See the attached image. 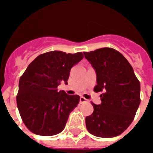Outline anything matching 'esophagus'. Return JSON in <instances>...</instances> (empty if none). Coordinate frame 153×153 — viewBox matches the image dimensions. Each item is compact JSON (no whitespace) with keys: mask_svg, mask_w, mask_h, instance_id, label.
Wrapping results in <instances>:
<instances>
[{"mask_svg":"<svg viewBox=\"0 0 153 153\" xmlns=\"http://www.w3.org/2000/svg\"><path fill=\"white\" fill-rule=\"evenodd\" d=\"M88 102L87 100L85 99L84 97H80V102H81V103H83V102Z\"/></svg>","mask_w":153,"mask_h":153,"instance_id":"1","label":"esophagus"}]
</instances>
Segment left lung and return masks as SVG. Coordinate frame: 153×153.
Listing matches in <instances>:
<instances>
[{
    "label": "left lung",
    "instance_id": "left-lung-1",
    "mask_svg": "<svg viewBox=\"0 0 153 153\" xmlns=\"http://www.w3.org/2000/svg\"><path fill=\"white\" fill-rule=\"evenodd\" d=\"M97 73L95 92H102L100 105L91 102L94 112L85 118L89 133L114 137L129 127L140 103V83L132 66L116 50L103 48L84 52Z\"/></svg>",
    "mask_w": 153,
    "mask_h": 153
}]
</instances>
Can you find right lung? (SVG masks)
Wrapping results in <instances>:
<instances>
[{
    "mask_svg": "<svg viewBox=\"0 0 153 153\" xmlns=\"http://www.w3.org/2000/svg\"><path fill=\"white\" fill-rule=\"evenodd\" d=\"M81 52L50 51L28 65L19 82L16 103L22 122L31 132L53 136L64 129L69 113L80 101L78 95L58 91L67 83L70 70L83 59Z\"/></svg>",
    "mask_w": 153,
    "mask_h": 153,
    "instance_id": "obj_1",
    "label": "right lung"
}]
</instances>
